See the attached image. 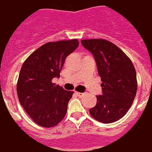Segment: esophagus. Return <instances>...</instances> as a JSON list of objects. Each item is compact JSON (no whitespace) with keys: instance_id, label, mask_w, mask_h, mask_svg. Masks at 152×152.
I'll return each instance as SVG.
<instances>
[{"instance_id":"34e87169","label":"esophagus","mask_w":152,"mask_h":152,"mask_svg":"<svg viewBox=\"0 0 152 152\" xmlns=\"http://www.w3.org/2000/svg\"><path fill=\"white\" fill-rule=\"evenodd\" d=\"M76 94L79 96V97H83V96H85V93H79V92H76Z\"/></svg>"}]
</instances>
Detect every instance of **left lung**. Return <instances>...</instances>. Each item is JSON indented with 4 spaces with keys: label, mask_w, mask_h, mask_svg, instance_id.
<instances>
[{
    "label": "left lung",
    "mask_w": 152,
    "mask_h": 152,
    "mask_svg": "<svg viewBox=\"0 0 152 152\" xmlns=\"http://www.w3.org/2000/svg\"><path fill=\"white\" fill-rule=\"evenodd\" d=\"M81 44L93 53L102 82V94L97 96V104L89 109V113L104 124L117 121L127 113L136 96L137 82L134 64L109 40L88 39L81 40Z\"/></svg>",
    "instance_id": "8db88e82"
}]
</instances>
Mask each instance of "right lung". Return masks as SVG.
Segmentation results:
<instances>
[{
	"label": "right lung",
	"mask_w": 152,
	"mask_h": 152,
	"mask_svg": "<svg viewBox=\"0 0 152 152\" xmlns=\"http://www.w3.org/2000/svg\"><path fill=\"white\" fill-rule=\"evenodd\" d=\"M79 45L77 39L48 42L29 55L19 72L17 94L20 104L35 123L53 127L66 115L73 91L52 82L60 77L66 58Z\"/></svg>",
	"instance_id": "1"
}]
</instances>
